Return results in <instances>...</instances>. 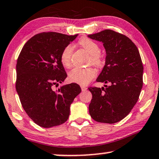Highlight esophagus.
<instances>
[{
	"mask_svg": "<svg viewBox=\"0 0 159 159\" xmlns=\"http://www.w3.org/2000/svg\"><path fill=\"white\" fill-rule=\"evenodd\" d=\"M81 90L83 91H86V90H87V88L86 86H81Z\"/></svg>",
	"mask_w": 159,
	"mask_h": 159,
	"instance_id": "1",
	"label": "esophagus"
}]
</instances>
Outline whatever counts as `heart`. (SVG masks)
Returning a JSON list of instances; mask_svg holds the SVG:
<instances>
[{
	"instance_id": "b5f03b06",
	"label": "heart",
	"mask_w": 159,
	"mask_h": 159,
	"mask_svg": "<svg viewBox=\"0 0 159 159\" xmlns=\"http://www.w3.org/2000/svg\"><path fill=\"white\" fill-rule=\"evenodd\" d=\"M79 44L91 55L90 62L96 66H101L103 63V56L100 53V47L96 42L84 38L79 41ZM73 52L72 45H67L61 52V62L66 67H69L71 63ZM96 75V70L93 68H73L68 73L70 81L80 85H86Z\"/></svg>"
}]
</instances>
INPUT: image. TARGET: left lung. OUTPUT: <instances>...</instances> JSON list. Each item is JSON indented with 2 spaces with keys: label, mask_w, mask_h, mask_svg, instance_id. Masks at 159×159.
Masks as SVG:
<instances>
[{
  "label": "left lung",
  "mask_w": 159,
  "mask_h": 159,
  "mask_svg": "<svg viewBox=\"0 0 159 159\" xmlns=\"http://www.w3.org/2000/svg\"><path fill=\"white\" fill-rule=\"evenodd\" d=\"M88 37L103 43L106 62L96 81L109 84L89 88V113L97 122L115 124L131 112L139 98L143 71L140 53L131 39L112 30Z\"/></svg>",
  "instance_id": "8db88e82"
}]
</instances>
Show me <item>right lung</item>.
Instances as JSON below:
<instances>
[{
  "mask_svg": "<svg viewBox=\"0 0 159 159\" xmlns=\"http://www.w3.org/2000/svg\"><path fill=\"white\" fill-rule=\"evenodd\" d=\"M77 36L56 32L37 34L26 42L18 56L16 91L23 109L40 126L65 123L70 104L81 91L74 83L63 85L58 91L53 89L67 77L61 62V52Z\"/></svg>",
  "mask_w": 159,
  "mask_h": 159,
  "instance_id": "obj_1",
  "label": "right lung"
}]
</instances>
